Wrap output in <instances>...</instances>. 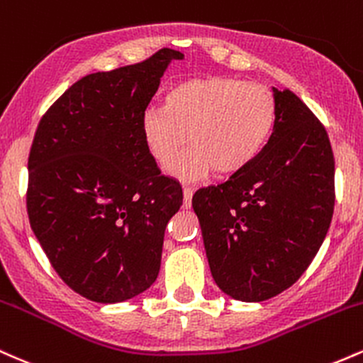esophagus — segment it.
Returning <instances> with one entry per match:
<instances>
[{
    "label": "esophagus",
    "mask_w": 363,
    "mask_h": 363,
    "mask_svg": "<svg viewBox=\"0 0 363 363\" xmlns=\"http://www.w3.org/2000/svg\"><path fill=\"white\" fill-rule=\"evenodd\" d=\"M182 194H184V203H182V206L191 208V199H193L194 189H193V187H189V186H184V189H182Z\"/></svg>",
    "instance_id": "1"
}]
</instances>
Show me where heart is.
Returning a JSON list of instances; mask_svg holds the SVG:
<instances>
[{
  "label": "heart",
  "mask_w": 363,
  "mask_h": 363,
  "mask_svg": "<svg viewBox=\"0 0 363 363\" xmlns=\"http://www.w3.org/2000/svg\"><path fill=\"white\" fill-rule=\"evenodd\" d=\"M277 123V104L266 86L227 77L193 78L165 95L164 107H150L140 121L141 138L162 167L189 141L169 167L182 181H198L211 169L218 176L239 172L261 153Z\"/></svg>",
  "instance_id": "1"
}]
</instances>
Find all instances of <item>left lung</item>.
<instances>
[{
    "instance_id": "left-lung-1",
    "label": "left lung",
    "mask_w": 363,
    "mask_h": 363,
    "mask_svg": "<svg viewBox=\"0 0 363 363\" xmlns=\"http://www.w3.org/2000/svg\"><path fill=\"white\" fill-rule=\"evenodd\" d=\"M273 99L277 123L259 155L193 196L213 280L244 302L268 301L302 277L335 210L326 128L289 89H273Z\"/></svg>"
}]
</instances>
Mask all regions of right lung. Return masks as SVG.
Here are the masks:
<instances>
[{
  "label": "right lung",
  "mask_w": 363,
  "mask_h": 363,
  "mask_svg": "<svg viewBox=\"0 0 363 363\" xmlns=\"http://www.w3.org/2000/svg\"><path fill=\"white\" fill-rule=\"evenodd\" d=\"M182 52L86 74L45 111L28 153L27 213L61 280L89 301L116 303L152 286L169 220L182 205L162 176L140 121Z\"/></svg>",
  "instance_id": "1"
}]
</instances>
